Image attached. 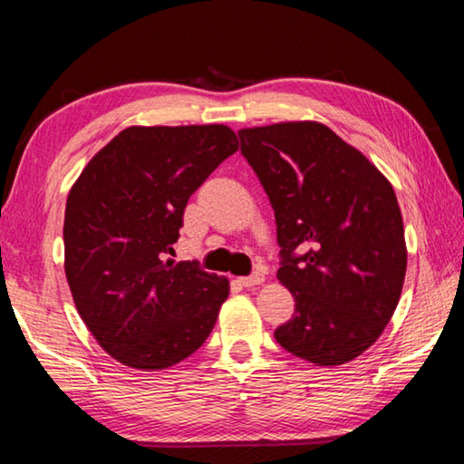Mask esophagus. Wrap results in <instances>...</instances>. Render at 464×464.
<instances>
[{
    "mask_svg": "<svg viewBox=\"0 0 464 464\" xmlns=\"http://www.w3.org/2000/svg\"><path fill=\"white\" fill-rule=\"evenodd\" d=\"M237 282H239L241 286H246V288L256 286V285H262L264 274L262 272H254V274H249V276H241Z\"/></svg>",
    "mask_w": 464,
    "mask_h": 464,
    "instance_id": "1",
    "label": "esophagus"
}]
</instances>
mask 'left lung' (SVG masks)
Segmentation results:
<instances>
[{"mask_svg": "<svg viewBox=\"0 0 464 464\" xmlns=\"http://www.w3.org/2000/svg\"><path fill=\"white\" fill-rule=\"evenodd\" d=\"M237 135L274 208L278 280L295 296L274 337L317 366L350 362L379 340L401 296L407 251L392 186L325 124Z\"/></svg>", "mask_w": 464, "mask_h": 464, "instance_id": "8db88e82", "label": "left lung"}]
</instances>
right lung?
<instances>
[{"mask_svg": "<svg viewBox=\"0 0 464 464\" xmlns=\"http://www.w3.org/2000/svg\"><path fill=\"white\" fill-rule=\"evenodd\" d=\"M237 137L223 124L130 127L82 171L65 207V276L110 356L160 371L207 342L229 280L174 262L184 208Z\"/></svg>", "mask_w": 464, "mask_h": 464, "instance_id": "1", "label": "right lung"}]
</instances>
